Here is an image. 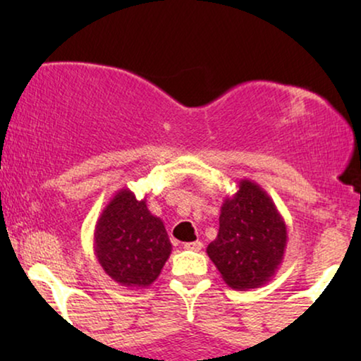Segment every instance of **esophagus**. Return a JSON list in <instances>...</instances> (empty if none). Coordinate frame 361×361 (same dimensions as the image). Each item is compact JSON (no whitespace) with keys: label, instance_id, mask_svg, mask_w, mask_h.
Listing matches in <instances>:
<instances>
[{"label":"esophagus","instance_id":"1","mask_svg":"<svg viewBox=\"0 0 361 361\" xmlns=\"http://www.w3.org/2000/svg\"><path fill=\"white\" fill-rule=\"evenodd\" d=\"M202 241H189V243H184V248L189 251H200L202 250Z\"/></svg>","mask_w":361,"mask_h":361}]
</instances>
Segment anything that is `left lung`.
Here are the masks:
<instances>
[{"label": "left lung", "mask_w": 361, "mask_h": 361, "mask_svg": "<svg viewBox=\"0 0 361 361\" xmlns=\"http://www.w3.org/2000/svg\"><path fill=\"white\" fill-rule=\"evenodd\" d=\"M288 226L263 187L241 179L220 210L216 238L207 246L221 278L231 289L259 288L283 263Z\"/></svg>", "instance_id": "8db88e82"}]
</instances>
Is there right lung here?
Segmentation results:
<instances>
[{
	"label": "right lung",
	"instance_id": "1",
	"mask_svg": "<svg viewBox=\"0 0 361 361\" xmlns=\"http://www.w3.org/2000/svg\"><path fill=\"white\" fill-rule=\"evenodd\" d=\"M93 250L103 271L120 286H151L169 259L172 245L159 216L130 189L118 190L97 220Z\"/></svg>",
	"mask_w": 361,
	"mask_h": 361
}]
</instances>
